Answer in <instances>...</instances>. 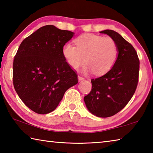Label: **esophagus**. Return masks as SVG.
I'll list each match as a JSON object with an SVG mask.
<instances>
[{"label":"esophagus","mask_w":153,"mask_h":153,"mask_svg":"<svg viewBox=\"0 0 153 153\" xmlns=\"http://www.w3.org/2000/svg\"><path fill=\"white\" fill-rule=\"evenodd\" d=\"M84 78L83 77H82V76H78V80L80 82V81H82V80H84Z\"/></svg>","instance_id":"34e87169"}]
</instances>
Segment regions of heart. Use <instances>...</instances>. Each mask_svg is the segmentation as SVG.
<instances>
[{"label": "heart", "instance_id": "heart-1", "mask_svg": "<svg viewBox=\"0 0 153 153\" xmlns=\"http://www.w3.org/2000/svg\"><path fill=\"white\" fill-rule=\"evenodd\" d=\"M74 42L76 46L66 43L62 51L67 64L74 69H79L86 62L85 72L102 76L109 71L117 61L118 47L112 38L85 33Z\"/></svg>", "mask_w": 153, "mask_h": 153}]
</instances>
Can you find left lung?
<instances>
[{
    "mask_svg": "<svg viewBox=\"0 0 153 153\" xmlns=\"http://www.w3.org/2000/svg\"><path fill=\"white\" fill-rule=\"evenodd\" d=\"M115 41L117 61L112 69L100 77L92 79V90L84 98L90 113L108 117L123 109L135 92L138 82L140 61L133 46L120 33L111 30L100 32Z\"/></svg>",
    "mask_w": 153,
    "mask_h": 153,
    "instance_id": "1",
    "label": "left lung"
}]
</instances>
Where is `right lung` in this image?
Here are the masks:
<instances>
[{"label":"right lung","mask_w":153,"mask_h":153,"mask_svg":"<svg viewBox=\"0 0 153 153\" xmlns=\"http://www.w3.org/2000/svg\"><path fill=\"white\" fill-rule=\"evenodd\" d=\"M74 34L53 25H45L25 38L18 48L13 65L14 88L36 113L53 111L66 90L78 82L62 52Z\"/></svg>","instance_id":"1"}]
</instances>
